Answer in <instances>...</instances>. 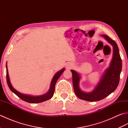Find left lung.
Returning <instances> with one entry per match:
<instances>
[{
  "label": "left lung",
  "mask_w": 128,
  "mask_h": 128,
  "mask_svg": "<svg viewBox=\"0 0 128 128\" xmlns=\"http://www.w3.org/2000/svg\"><path fill=\"white\" fill-rule=\"evenodd\" d=\"M107 41L113 46V56L109 68L106 70L100 82L94 90L91 93H85L79 88L80 76L74 70H72V84L75 94L81 100L87 101L94 102L104 98L115 91L120 80L122 62L119 54V48L116 42L106 34L102 35Z\"/></svg>",
  "instance_id": "obj_1"
}]
</instances>
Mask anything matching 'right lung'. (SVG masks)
Listing matches in <instances>:
<instances>
[{
    "instance_id": "right-lung-1",
    "label": "right lung",
    "mask_w": 128,
    "mask_h": 128,
    "mask_svg": "<svg viewBox=\"0 0 128 128\" xmlns=\"http://www.w3.org/2000/svg\"><path fill=\"white\" fill-rule=\"evenodd\" d=\"M6 81H7L8 86H9L10 90L12 92H13L15 94L17 95V96L22 100L30 103H40L50 99L53 96L54 90H55V85L56 81L58 80L60 76L62 75V73L65 70V69L63 68L61 70H60V71L58 72L57 73H56V75H54L52 80L51 81L50 89L47 94H46L44 95H42V96H30V95H26V94H21L12 88V85H11V83L10 82L9 74H8V70L7 69V64L6 65Z\"/></svg>"
}]
</instances>
